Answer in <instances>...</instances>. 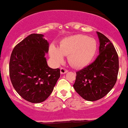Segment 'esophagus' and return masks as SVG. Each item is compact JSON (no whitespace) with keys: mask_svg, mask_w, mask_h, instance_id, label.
Instances as JSON below:
<instances>
[{"mask_svg":"<svg viewBox=\"0 0 128 128\" xmlns=\"http://www.w3.org/2000/svg\"><path fill=\"white\" fill-rule=\"evenodd\" d=\"M67 72H68V70L66 69L65 68H64V67H61L60 68V73L62 74H64V73H67Z\"/></svg>","mask_w":128,"mask_h":128,"instance_id":"34e87169","label":"esophagus"}]
</instances>
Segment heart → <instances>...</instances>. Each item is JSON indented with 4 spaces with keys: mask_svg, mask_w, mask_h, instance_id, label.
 Segmentation results:
<instances>
[{
    "mask_svg": "<svg viewBox=\"0 0 128 128\" xmlns=\"http://www.w3.org/2000/svg\"><path fill=\"white\" fill-rule=\"evenodd\" d=\"M97 42L93 38L83 35H74L62 39L59 46H52L50 54L56 63L63 60L68 55L70 64L75 67H81L89 64L96 53Z\"/></svg>",
    "mask_w": 128,
    "mask_h": 128,
    "instance_id": "heart-1",
    "label": "heart"
}]
</instances>
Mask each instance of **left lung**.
I'll list each match as a JSON object with an SVG mask.
<instances>
[{
  "instance_id": "1",
  "label": "left lung",
  "mask_w": 128,
  "mask_h": 128,
  "mask_svg": "<svg viewBox=\"0 0 128 128\" xmlns=\"http://www.w3.org/2000/svg\"><path fill=\"white\" fill-rule=\"evenodd\" d=\"M100 54L90 65L76 72L73 84L76 92L88 101L94 102L106 96L116 83L119 71L116 50L108 38L97 32Z\"/></svg>"
}]
</instances>
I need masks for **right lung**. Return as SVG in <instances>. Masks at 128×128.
I'll return each instance as SVG.
<instances>
[{
	"mask_svg": "<svg viewBox=\"0 0 128 128\" xmlns=\"http://www.w3.org/2000/svg\"><path fill=\"white\" fill-rule=\"evenodd\" d=\"M43 36L28 35L15 46L10 58L9 75L14 88L22 98L33 103L45 101L60 76L59 68L48 66L45 55L48 43Z\"/></svg>",
	"mask_w": 128,
	"mask_h": 128,
	"instance_id": "1",
	"label": "right lung"
}]
</instances>
